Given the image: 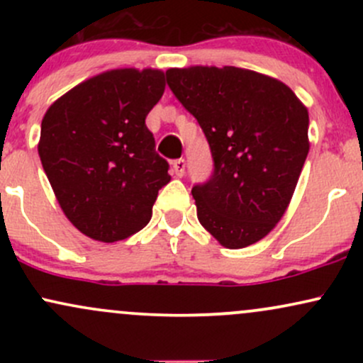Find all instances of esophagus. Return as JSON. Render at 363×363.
<instances>
[{"mask_svg":"<svg viewBox=\"0 0 363 363\" xmlns=\"http://www.w3.org/2000/svg\"><path fill=\"white\" fill-rule=\"evenodd\" d=\"M172 172L176 174L177 177H182L186 172V160L184 158H177V160L172 162Z\"/></svg>","mask_w":363,"mask_h":363,"instance_id":"1","label":"esophagus"}]
</instances>
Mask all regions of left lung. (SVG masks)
Returning <instances> with one entry per match:
<instances>
[{"label":"left lung","mask_w":363,"mask_h":363,"mask_svg":"<svg viewBox=\"0 0 363 363\" xmlns=\"http://www.w3.org/2000/svg\"><path fill=\"white\" fill-rule=\"evenodd\" d=\"M165 74L213 155V176L191 191L199 223L227 249L256 244L285 215L301 177L307 107L285 83L252 69L189 66Z\"/></svg>","instance_id":"obj_1"}]
</instances>
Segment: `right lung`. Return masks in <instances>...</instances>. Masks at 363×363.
<instances>
[{
    "label": "right lung",
    "instance_id": "obj_1",
    "mask_svg": "<svg viewBox=\"0 0 363 363\" xmlns=\"http://www.w3.org/2000/svg\"><path fill=\"white\" fill-rule=\"evenodd\" d=\"M164 90L162 69H109L45 111L37 145L44 172L62 213L90 239L118 242L136 234L170 182L145 124Z\"/></svg>",
    "mask_w": 363,
    "mask_h": 363
}]
</instances>
